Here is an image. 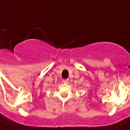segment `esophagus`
Wrapping results in <instances>:
<instances>
[{
  "mask_svg": "<svg viewBox=\"0 0 130 130\" xmlns=\"http://www.w3.org/2000/svg\"><path fill=\"white\" fill-rule=\"evenodd\" d=\"M63 82L64 83H68V82H69V79H63Z\"/></svg>",
  "mask_w": 130,
  "mask_h": 130,
  "instance_id": "obj_1",
  "label": "esophagus"
}]
</instances>
